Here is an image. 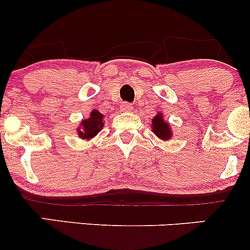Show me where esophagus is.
<instances>
[{
  "mask_svg": "<svg viewBox=\"0 0 250 250\" xmlns=\"http://www.w3.org/2000/svg\"><path fill=\"white\" fill-rule=\"evenodd\" d=\"M121 110L122 111H130V110H133V104H131V103H127V102L122 103V104H121Z\"/></svg>",
  "mask_w": 250,
  "mask_h": 250,
  "instance_id": "1",
  "label": "esophagus"
}]
</instances>
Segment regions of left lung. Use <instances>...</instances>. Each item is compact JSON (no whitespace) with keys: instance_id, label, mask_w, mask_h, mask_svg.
<instances>
[{"instance_id":"1","label":"left lung","mask_w":250,"mask_h":250,"mask_svg":"<svg viewBox=\"0 0 250 250\" xmlns=\"http://www.w3.org/2000/svg\"><path fill=\"white\" fill-rule=\"evenodd\" d=\"M151 130L160 140H163V141L171 140V137H173L170 125L163 119V114L160 111L151 119Z\"/></svg>"}]
</instances>
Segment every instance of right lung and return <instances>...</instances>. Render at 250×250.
I'll list each match as a JSON object with an SVG mask.
<instances>
[{
  "instance_id": "right-lung-1",
  "label": "right lung",
  "mask_w": 250,
  "mask_h": 250,
  "mask_svg": "<svg viewBox=\"0 0 250 250\" xmlns=\"http://www.w3.org/2000/svg\"><path fill=\"white\" fill-rule=\"evenodd\" d=\"M104 115L100 113L99 110L94 109L89 114V117L87 119H83L80 122L79 127L76 128V133L79 135L80 139L82 140H91L93 137H95L97 134L101 131V129L104 125Z\"/></svg>"
}]
</instances>
